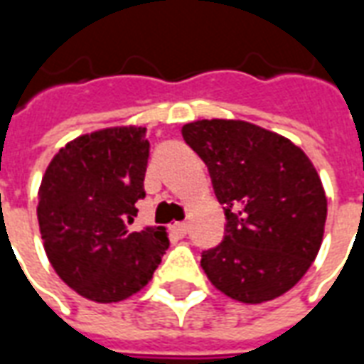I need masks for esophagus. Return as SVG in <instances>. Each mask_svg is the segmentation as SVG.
<instances>
[{
	"instance_id": "34e87169",
	"label": "esophagus",
	"mask_w": 364,
	"mask_h": 364,
	"mask_svg": "<svg viewBox=\"0 0 364 364\" xmlns=\"http://www.w3.org/2000/svg\"><path fill=\"white\" fill-rule=\"evenodd\" d=\"M171 230H173V234L183 237L187 236V232H189V224H187V222H175L173 226H171Z\"/></svg>"
}]
</instances>
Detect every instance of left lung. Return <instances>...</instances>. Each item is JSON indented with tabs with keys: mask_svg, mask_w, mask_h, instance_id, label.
Returning <instances> with one entry per match:
<instances>
[{
	"mask_svg": "<svg viewBox=\"0 0 364 364\" xmlns=\"http://www.w3.org/2000/svg\"><path fill=\"white\" fill-rule=\"evenodd\" d=\"M224 205L226 236L200 267L226 296L261 304L289 292L320 252L328 198L316 167L289 138L230 119L181 128Z\"/></svg>",
	"mask_w": 364,
	"mask_h": 364,
	"instance_id": "1",
	"label": "left lung"
}]
</instances>
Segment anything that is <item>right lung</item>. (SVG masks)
<instances>
[{"label":"right lung","instance_id":"add662e5","mask_svg":"<svg viewBox=\"0 0 364 364\" xmlns=\"http://www.w3.org/2000/svg\"><path fill=\"white\" fill-rule=\"evenodd\" d=\"M144 127L82 134L52 158L38 187V228L56 274L80 296L112 304L151 281L169 247L166 228L132 230L146 197Z\"/></svg>","mask_w":364,"mask_h":364}]
</instances>
